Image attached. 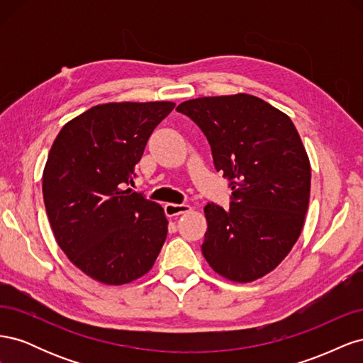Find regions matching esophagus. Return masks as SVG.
<instances>
[{
    "instance_id": "1",
    "label": "esophagus",
    "mask_w": 363,
    "mask_h": 363,
    "mask_svg": "<svg viewBox=\"0 0 363 363\" xmlns=\"http://www.w3.org/2000/svg\"><path fill=\"white\" fill-rule=\"evenodd\" d=\"M189 208L191 207L188 204L167 203V204H164V213H167V216H177V215H182L184 212H188Z\"/></svg>"
}]
</instances>
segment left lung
<instances>
[{
	"label": "left lung",
	"mask_w": 363,
	"mask_h": 363,
	"mask_svg": "<svg viewBox=\"0 0 363 363\" xmlns=\"http://www.w3.org/2000/svg\"><path fill=\"white\" fill-rule=\"evenodd\" d=\"M177 112L207 138L230 207L207 203L201 251L218 274L252 281L272 271L298 239L311 195V163L289 116L238 94L184 101Z\"/></svg>",
	"instance_id": "8db88e82"
}]
</instances>
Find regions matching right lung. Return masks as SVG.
<instances>
[{
    "label": "right lung",
    "instance_id": "add662e5",
    "mask_svg": "<svg viewBox=\"0 0 363 363\" xmlns=\"http://www.w3.org/2000/svg\"><path fill=\"white\" fill-rule=\"evenodd\" d=\"M174 103H107L65 124L50 150L42 192L59 247L106 284L147 274L168 233L163 208L125 189L155 128Z\"/></svg>",
    "mask_w": 363,
    "mask_h": 363
}]
</instances>
